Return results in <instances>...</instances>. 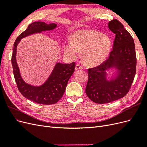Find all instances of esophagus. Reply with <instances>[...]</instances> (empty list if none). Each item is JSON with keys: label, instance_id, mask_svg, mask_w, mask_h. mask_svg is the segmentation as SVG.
<instances>
[{"label": "esophagus", "instance_id": "obj_1", "mask_svg": "<svg viewBox=\"0 0 147 147\" xmlns=\"http://www.w3.org/2000/svg\"><path fill=\"white\" fill-rule=\"evenodd\" d=\"M83 66L79 65V64H77L76 65V66H75V70H81V69H83Z\"/></svg>", "mask_w": 147, "mask_h": 147}]
</instances>
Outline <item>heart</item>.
<instances>
[{"instance_id":"heart-1","label":"heart","mask_w":147,"mask_h":147,"mask_svg":"<svg viewBox=\"0 0 147 147\" xmlns=\"http://www.w3.org/2000/svg\"><path fill=\"white\" fill-rule=\"evenodd\" d=\"M112 42L110 37L99 31L92 29H78L71 35V41L64 46L65 54L72 58L82 52V59L88 66L101 64L107 58Z\"/></svg>"}]
</instances>
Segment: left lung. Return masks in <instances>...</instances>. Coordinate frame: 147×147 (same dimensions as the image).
I'll use <instances>...</instances> for the list:
<instances>
[{
    "label": "left lung",
    "instance_id": "obj_1",
    "mask_svg": "<svg viewBox=\"0 0 147 147\" xmlns=\"http://www.w3.org/2000/svg\"><path fill=\"white\" fill-rule=\"evenodd\" d=\"M108 28L115 34L113 50L103 64L88 69L86 94L97 104L109 103L125 96L136 72L135 44L131 34L117 20L109 21Z\"/></svg>",
    "mask_w": 147,
    "mask_h": 147
}]
</instances>
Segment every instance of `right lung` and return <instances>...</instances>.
<instances>
[{
	"mask_svg": "<svg viewBox=\"0 0 147 147\" xmlns=\"http://www.w3.org/2000/svg\"><path fill=\"white\" fill-rule=\"evenodd\" d=\"M57 24H47L44 22L35 21L30 24L22 32L14 43L11 64L13 74L18 88L26 99L40 104L51 105L58 102L63 97L69 80L74 72L75 64L56 63L54 69L46 80L40 85L35 86L26 83L22 77L16 61V50L18 43L23 38L35 34L53 30L57 28Z\"/></svg>",
	"mask_w": 147,
	"mask_h": 147,
	"instance_id": "add662e5",
	"label": "right lung"
}]
</instances>
